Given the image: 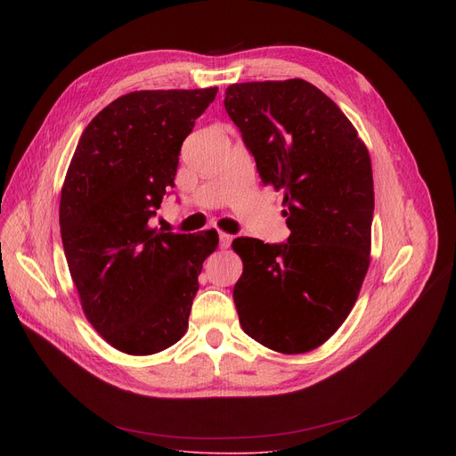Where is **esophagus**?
I'll list each match as a JSON object with an SVG mask.
<instances>
[{
  "mask_svg": "<svg viewBox=\"0 0 456 456\" xmlns=\"http://www.w3.org/2000/svg\"><path fill=\"white\" fill-rule=\"evenodd\" d=\"M218 236H220V248H222V249H227V248L231 246V242H232V236L227 234V232H222V231H220Z\"/></svg>",
  "mask_w": 456,
  "mask_h": 456,
  "instance_id": "esophagus-1",
  "label": "esophagus"
}]
</instances>
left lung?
<instances>
[{"label": "left lung", "instance_id": "left-lung-1", "mask_svg": "<svg viewBox=\"0 0 456 456\" xmlns=\"http://www.w3.org/2000/svg\"><path fill=\"white\" fill-rule=\"evenodd\" d=\"M224 105L262 183L282 190L290 229L281 244L234 238L238 318L273 351H313L346 322L370 266V153L338 105L303 79L231 85Z\"/></svg>", "mask_w": 456, "mask_h": 456}]
</instances>
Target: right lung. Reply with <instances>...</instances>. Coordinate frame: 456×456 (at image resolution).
I'll use <instances>...</instances> for the list:
<instances>
[{
  "label": "right lung",
  "instance_id": "obj_1",
  "mask_svg": "<svg viewBox=\"0 0 456 456\" xmlns=\"http://www.w3.org/2000/svg\"><path fill=\"white\" fill-rule=\"evenodd\" d=\"M218 88L140 90L83 131L62 186L59 222L88 322L116 349L153 354L183 338L218 232L151 229L174 188L179 151Z\"/></svg>",
  "mask_w": 456,
  "mask_h": 456
}]
</instances>
